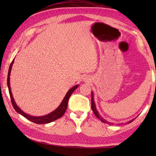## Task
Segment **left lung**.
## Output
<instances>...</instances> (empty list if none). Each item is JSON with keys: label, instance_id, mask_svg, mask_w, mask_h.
Wrapping results in <instances>:
<instances>
[{"label": "left lung", "instance_id": "8db88e82", "mask_svg": "<svg viewBox=\"0 0 156 156\" xmlns=\"http://www.w3.org/2000/svg\"><path fill=\"white\" fill-rule=\"evenodd\" d=\"M93 96H94L93 92H92V91H91V109H92L94 114H95V116H97V118L99 119V120L101 121V122H103V123H107V124H113V123L108 122V121L105 120V119H104L103 118V117H101V116H100L99 114V112H98V111H97V108H96L95 102H94V97H93ZM133 120H134V119H132V120H131V121H129V122H128L127 123H129L132 122V121H133Z\"/></svg>", "mask_w": 156, "mask_h": 156}]
</instances>
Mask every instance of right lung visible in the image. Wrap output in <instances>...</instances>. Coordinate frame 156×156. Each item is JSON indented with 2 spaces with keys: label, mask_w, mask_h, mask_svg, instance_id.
<instances>
[{
  "label": "right lung",
  "mask_w": 156,
  "mask_h": 156,
  "mask_svg": "<svg viewBox=\"0 0 156 156\" xmlns=\"http://www.w3.org/2000/svg\"><path fill=\"white\" fill-rule=\"evenodd\" d=\"M13 62H14V59H13V60L12 61L11 64H10L9 70H8L7 84H8V90H9V94H10V99H11L12 105V106H13L14 109L16 110V112L18 113V114H20L22 115V116H24L25 118L28 119L29 121H32V122L37 123V124H43V123H50V122H52V121L57 120V119H58L60 118V117L62 116L65 113L66 110H67L68 100H69L70 96L72 95V94L73 93V91L75 90L76 88H77V87H79V85L78 84L75 85V86L72 87V88L67 91V93L66 94L65 97H64L62 101L61 102V104H59V106L56 108V109L53 111L52 112H51V113H50V114L45 115V116H31V115L25 114L24 112H23V111L21 110L20 108H19V106L17 105L16 101H15L13 97H12L11 89H10V72H11V69H12V65H13Z\"/></svg>",
  "instance_id": "1"
}]
</instances>
